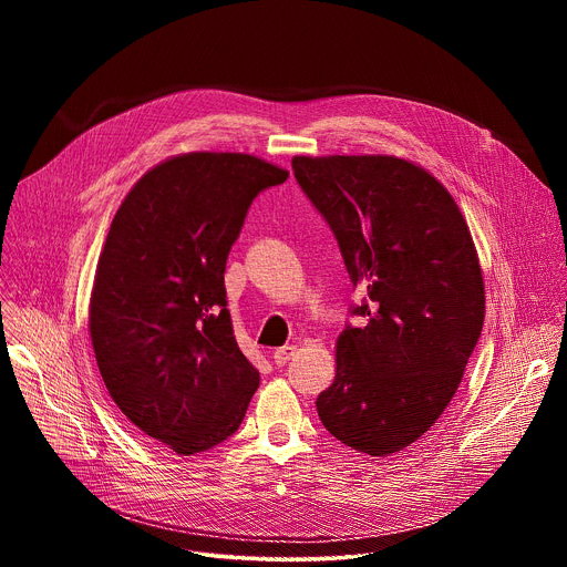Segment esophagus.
<instances>
[{
    "mask_svg": "<svg viewBox=\"0 0 567 567\" xmlns=\"http://www.w3.org/2000/svg\"><path fill=\"white\" fill-rule=\"evenodd\" d=\"M293 352H296V346H282V348H278L276 352H274V363L276 365H285L291 357H293Z\"/></svg>",
    "mask_w": 567,
    "mask_h": 567,
    "instance_id": "34e87169",
    "label": "esophagus"
}]
</instances>
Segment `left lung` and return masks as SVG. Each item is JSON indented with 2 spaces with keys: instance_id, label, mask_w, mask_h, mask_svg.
Wrapping results in <instances>:
<instances>
[{
  "instance_id": "left-lung-1",
  "label": "left lung",
  "mask_w": 567,
  "mask_h": 567,
  "mask_svg": "<svg viewBox=\"0 0 567 567\" xmlns=\"http://www.w3.org/2000/svg\"><path fill=\"white\" fill-rule=\"evenodd\" d=\"M293 177L332 228L363 293L337 343L334 383L316 399L337 440L390 455L453 399L484 322L468 226L449 190L396 156H293Z\"/></svg>"
}]
</instances>
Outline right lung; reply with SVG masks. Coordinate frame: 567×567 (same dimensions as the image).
Listing matches in <instances>:
<instances>
[{
	"label": "right lung",
	"mask_w": 567,
	"mask_h": 567,
	"mask_svg": "<svg viewBox=\"0 0 567 567\" xmlns=\"http://www.w3.org/2000/svg\"><path fill=\"white\" fill-rule=\"evenodd\" d=\"M287 177L251 154L190 152L145 173L112 219L90 302L96 363L121 413L179 455L230 437L258 390L224 271L254 199Z\"/></svg>",
	"instance_id": "right-lung-1"
}]
</instances>
